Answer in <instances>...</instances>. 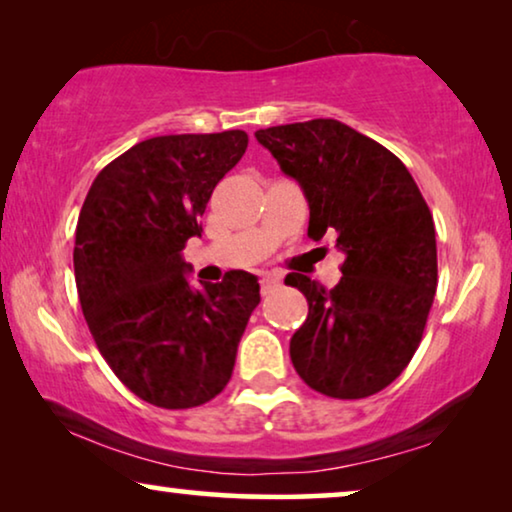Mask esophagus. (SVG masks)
Listing matches in <instances>:
<instances>
[{"label": "esophagus", "mask_w": 512, "mask_h": 512, "mask_svg": "<svg viewBox=\"0 0 512 512\" xmlns=\"http://www.w3.org/2000/svg\"><path fill=\"white\" fill-rule=\"evenodd\" d=\"M277 286H279V277L263 275V279H261V291L263 293H270L272 289H277Z\"/></svg>", "instance_id": "obj_1"}]
</instances>
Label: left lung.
Here are the masks:
<instances>
[{
	"label": "left lung",
	"mask_w": 512,
	"mask_h": 512,
	"mask_svg": "<svg viewBox=\"0 0 512 512\" xmlns=\"http://www.w3.org/2000/svg\"><path fill=\"white\" fill-rule=\"evenodd\" d=\"M256 139L303 188L307 235L335 233L345 254L333 289L286 277L310 305L291 338L293 368L324 396H373L422 342L438 286L431 209L394 153L333 118L275 125Z\"/></svg>",
	"instance_id": "8db88e82"
}]
</instances>
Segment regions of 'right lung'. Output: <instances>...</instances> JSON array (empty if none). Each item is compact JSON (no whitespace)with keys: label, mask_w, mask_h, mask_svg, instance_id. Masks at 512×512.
<instances>
[{"label":"right lung","mask_w":512,"mask_h":512,"mask_svg":"<svg viewBox=\"0 0 512 512\" xmlns=\"http://www.w3.org/2000/svg\"><path fill=\"white\" fill-rule=\"evenodd\" d=\"M247 144L244 130L144 139L97 174L81 207L74 277L83 317L118 380L158 408L221 394L261 303L251 272L193 289L181 258Z\"/></svg>","instance_id":"1"}]
</instances>
